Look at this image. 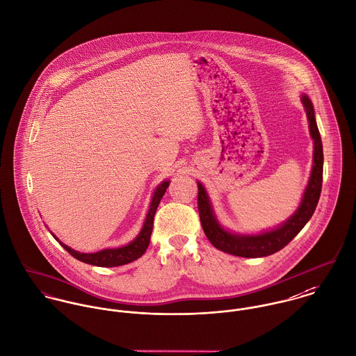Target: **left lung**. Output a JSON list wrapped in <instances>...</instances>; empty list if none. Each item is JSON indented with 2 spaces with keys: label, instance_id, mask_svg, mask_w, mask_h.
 <instances>
[{
  "label": "left lung",
  "instance_id": "1",
  "mask_svg": "<svg viewBox=\"0 0 356 356\" xmlns=\"http://www.w3.org/2000/svg\"><path fill=\"white\" fill-rule=\"evenodd\" d=\"M301 102L307 113L309 134L314 140V163L308 184L302 194L300 207L284 222L270 231L260 234H235L225 229L217 220L205 187L198 181V211L205 235L216 249L238 257H266L277 253L302 229L316 209L323 179V148L315 120V110L311 99L301 95Z\"/></svg>",
  "mask_w": 356,
  "mask_h": 356
}]
</instances>
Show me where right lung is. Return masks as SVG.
Masks as SVG:
<instances>
[{
    "instance_id": "obj_1",
    "label": "right lung",
    "mask_w": 356,
    "mask_h": 356,
    "mask_svg": "<svg viewBox=\"0 0 356 356\" xmlns=\"http://www.w3.org/2000/svg\"><path fill=\"white\" fill-rule=\"evenodd\" d=\"M168 187H169V180H165L155 188V191L152 194V198H151L149 209L147 212L139 235L125 246L114 248V249H103V250L95 252V253H81V252L74 250L70 246L65 245L63 242H60L54 234L52 235L72 254V257H75L76 260H79L82 263L92 264V266H96V267H118V266L132 263V261L138 260L139 257H142L144 252L147 250L148 245H149V238H151L152 224H154V216H155L156 208L161 202V198L163 197Z\"/></svg>"
}]
</instances>
